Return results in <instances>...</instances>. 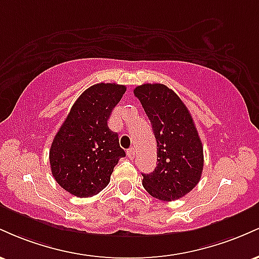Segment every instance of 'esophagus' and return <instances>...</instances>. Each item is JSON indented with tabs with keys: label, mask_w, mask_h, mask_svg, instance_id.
Returning a JSON list of instances; mask_svg holds the SVG:
<instances>
[{
	"label": "esophagus",
	"mask_w": 259,
	"mask_h": 259,
	"mask_svg": "<svg viewBox=\"0 0 259 259\" xmlns=\"http://www.w3.org/2000/svg\"><path fill=\"white\" fill-rule=\"evenodd\" d=\"M126 154H127V157H129V158H134V156H135V148L130 147L129 150L126 151Z\"/></svg>",
	"instance_id": "obj_1"
}]
</instances>
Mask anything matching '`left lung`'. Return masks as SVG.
<instances>
[{
	"mask_svg": "<svg viewBox=\"0 0 259 259\" xmlns=\"http://www.w3.org/2000/svg\"><path fill=\"white\" fill-rule=\"evenodd\" d=\"M134 95L144 107L157 141V167L142 174V185L158 200L184 197L197 185L203 170V147L191 114L163 84L140 85Z\"/></svg>",
	"mask_w": 259,
	"mask_h": 259,
	"instance_id": "1",
	"label": "left lung"
}]
</instances>
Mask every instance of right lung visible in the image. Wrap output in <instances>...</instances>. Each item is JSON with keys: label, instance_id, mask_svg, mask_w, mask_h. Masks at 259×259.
Listing matches in <instances>:
<instances>
[{"label": "right lung", "instance_id": "obj_1", "mask_svg": "<svg viewBox=\"0 0 259 259\" xmlns=\"http://www.w3.org/2000/svg\"><path fill=\"white\" fill-rule=\"evenodd\" d=\"M124 85L101 82L80 95L50 148L53 178L76 197H91L108 185L125 152L118 134L107 125L109 115L125 94Z\"/></svg>", "mask_w": 259, "mask_h": 259}]
</instances>
